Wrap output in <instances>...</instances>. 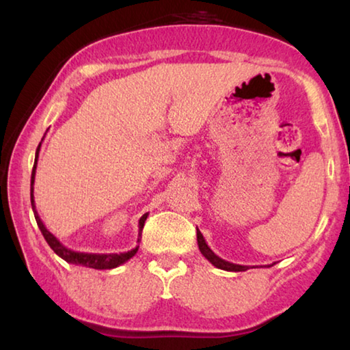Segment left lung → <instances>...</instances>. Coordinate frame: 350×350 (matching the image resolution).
Instances as JSON below:
<instances>
[{
    "instance_id": "8db88e82",
    "label": "left lung",
    "mask_w": 350,
    "mask_h": 350,
    "mask_svg": "<svg viewBox=\"0 0 350 350\" xmlns=\"http://www.w3.org/2000/svg\"><path fill=\"white\" fill-rule=\"evenodd\" d=\"M198 245H199L200 253H202L204 256H205V259H208L210 262L215 265V267H217V269L227 270V271H245V270L250 269V267H248V265L233 264V262H228V260H225L222 258H219L217 254L208 247V244H206L202 233H200L199 230H198Z\"/></svg>"
}]
</instances>
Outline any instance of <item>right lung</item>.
I'll return each mask as SVG.
<instances>
[{"label":"right lung","mask_w":350,"mask_h":350,"mask_svg":"<svg viewBox=\"0 0 350 350\" xmlns=\"http://www.w3.org/2000/svg\"><path fill=\"white\" fill-rule=\"evenodd\" d=\"M40 146L37 148V154H35V163H33V170H32V177H31V202H32V210L35 215V221L38 224V228L43 233L44 239L49 247L54 250L58 256L62 259L66 260L69 264H75V265H83V267H90V269H97V270H105V269H116L118 265L125 264L126 260L131 259L135 253L139 250V245L133 248L129 252H123V253H85V252H75L70 250L66 245H63L60 241H58L54 234H52L49 230L44 227L43 221L38 216L37 210H35V200H33V182H35V171H37V162H38V152H40ZM148 217V213H145L144 216L140 217L139 221V238L137 242L142 239V230H144L145 221Z\"/></svg>","instance_id":"obj_1"}]
</instances>
